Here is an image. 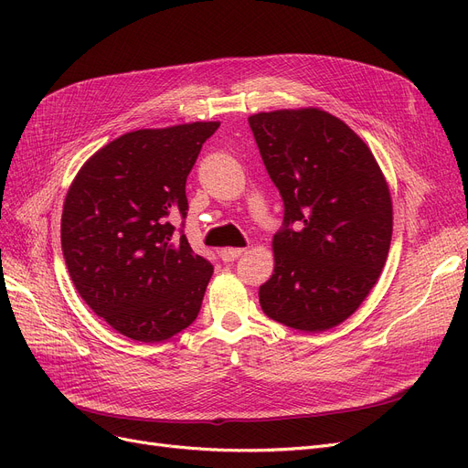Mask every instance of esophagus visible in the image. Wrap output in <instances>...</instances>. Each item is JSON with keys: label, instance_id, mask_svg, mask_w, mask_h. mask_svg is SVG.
Returning a JSON list of instances; mask_svg holds the SVG:
<instances>
[{"label": "esophagus", "instance_id": "obj_1", "mask_svg": "<svg viewBox=\"0 0 468 468\" xmlns=\"http://www.w3.org/2000/svg\"><path fill=\"white\" fill-rule=\"evenodd\" d=\"M244 254V249H221L219 258L224 261H235Z\"/></svg>", "mask_w": 468, "mask_h": 468}]
</instances>
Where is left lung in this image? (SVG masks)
<instances>
[{"label": "left lung", "instance_id": "obj_1", "mask_svg": "<svg viewBox=\"0 0 468 468\" xmlns=\"http://www.w3.org/2000/svg\"><path fill=\"white\" fill-rule=\"evenodd\" d=\"M249 125L284 205L260 305L290 328H334L370 293L388 254L392 205L381 168L346 122L323 110L256 113Z\"/></svg>", "mask_w": 468, "mask_h": 468}]
</instances>
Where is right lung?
Here are the masks:
<instances>
[{
	"label": "right lung",
	"mask_w": 468,
	"mask_h": 468,
	"mask_svg": "<svg viewBox=\"0 0 468 468\" xmlns=\"http://www.w3.org/2000/svg\"><path fill=\"white\" fill-rule=\"evenodd\" d=\"M219 122L127 133L69 186L62 254L85 303L119 334L157 343L199 314L212 263L184 235L186 180ZM182 217L183 226L171 224Z\"/></svg>",
	"instance_id": "obj_1"
}]
</instances>
